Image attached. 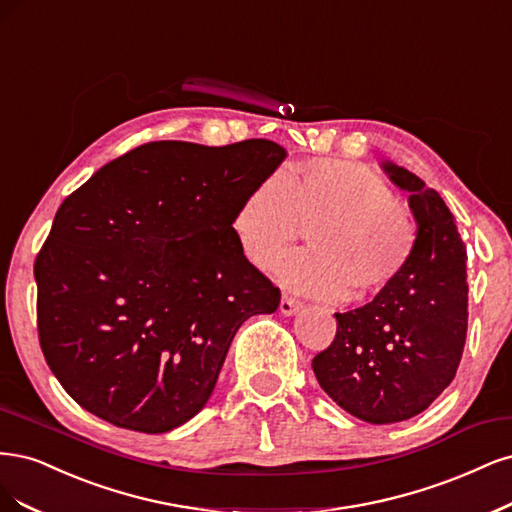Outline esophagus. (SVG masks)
Masks as SVG:
<instances>
[{"instance_id":"esophagus-1","label":"esophagus","mask_w":512,"mask_h":512,"mask_svg":"<svg viewBox=\"0 0 512 512\" xmlns=\"http://www.w3.org/2000/svg\"><path fill=\"white\" fill-rule=\"evenodd\" d=\"M302 306H304L302 302L289 298V295H283V300H280V312H283L285 317H291V315H295V312H300Z\"/></svg>"}]
</instances>
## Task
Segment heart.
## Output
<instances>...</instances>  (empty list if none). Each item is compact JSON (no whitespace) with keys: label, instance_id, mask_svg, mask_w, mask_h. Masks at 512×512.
Segmentation results:
<instances>
[{"label":"heart","instance_id":"1","mask_svg":"<svg viewBox=\"0 0 512 512\" xmlns=\"http://www.w3.org/2000/svg\"><path fill=\"white\" fill-rule=\"evenodd\" d=\"M312 251L293 253L274 274L285 287L323 300L372 298L398 280L417 249V225L385 180L351 161L317 159L285 180L268 176L242 197L232 229L244 257L270 270L302 229Z\"/></svg>","mask_w":512,"mask_h":512}]
</instances>
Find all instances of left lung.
<instances>
[{
	"mask_svg": "<svg viewBox=\"0 0 512 512\" xmlns=\"http://www.w3.org/2000/svg\"><path fill=\"white\" fill-rule=\"evenodd\" d=\"M408 191L417 249L404 274L366 306L336 312V338L312 359L321 389L353 417L385 425L419 415L455 378L468 329L466 244L442 197L391 161Z\"/></svg>",
	"mask_w": 512,
	"mask_h": 512,
	"instance_id": "left-lung-1",
	"label": "left lung"
}]
</instances>
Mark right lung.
Wrapping results in <instances>:
<instances>
[{
  "instance_id": "add662e5",
  "label": "right lung",
  "mask_w": 512,
  "mask_h": 512,
  "mask_svg": "<svg viewBox=\"0 0 512 512\" xmlns=\"http://www.w3.org/2000/svg\"><path fill=\"white\" fill-rule=\"evenodd\" d=\"M285 157L272 140L148 142L59 206L34 266L38 334L74 402L144 434L206 406L240 325L280 302L232 219Z\"/></svg>"
}]
</instances>
